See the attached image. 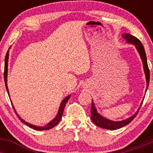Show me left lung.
Listing matches in <instances>:
<instances>
[{"instance_id": "left-lung-1", "label": "left lung", "mask_w": 153, "mask_h": 153, "mask_svg": "<svg viewBox=\"0 0 153 153\" xmlns=\"http://www.w3.org/2000/svg\"><path fill=\"white\" fill-rule=\"evenodd\" d=\"M123 36L124 39L126 40L127 42H129V43H130V44H134V45L136 46L138 52L140 53V56H141V59L142 60H143V67H144V71H145L146 77L147 88H148L149 83L150 74H149V69L148 63H147V58H146V55L145 50H144V47H143L141 41H140L138 38H136V36H132V35L131 34H129V33L123 34ZM140 109H138L137 113H136V114H134L133 116L129 117V118L126 119V120H123V121H120V122H114V121H111V120H107V119L103 118V117H101L100 115L99 114V113H97V109H96L95 106H94V105H93V102H92L91 117H90V118H91L93 123L95 124L96 126H97L103 128V129L115 130V129H120V128H122V127L125 126H126L127 124H129V123L132 122V120H133L136 116H137Z\"/></svg>"}]
</instances>
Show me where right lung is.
<instances>
[{
    "label": "right lung",
    "mask_w": 153,
    "mask_h": 153,
    "mask_svg": "<svg viewBox=\"0 0 153 153\" xmlns=\"http://www.w3.org/2000/svg\"><path fill=\"white\" fill-rule=\"evenodd\" d=\"M8 55H9V53H8V51L6 53V56H5V62H4V83H5V86H6V89H7V93H9V92H8V88H7V62H8ZM70 99V96H68L67 97H66V98L63 100V101H62L61 104H60V108H59V112H58L57 115H56V118H54L53 120L51 121V123H49L47 124L46 126H33L32 125V124H30L28 123L25 122L24 120H22V119L20 117V116H19L18 114L17 113V112L15 111V109L13 108V104H12V106H13V111L15 112L16 115L17 116V117L19 118V120H21V122L23 123L26 124L27 126H28L30 127V128H32V129H35V130H48V129H52V128H53V127L57 125L59 123H60V120H61L62 118V116H63V109H64V107H65V105H66V103L67 102V101H68V100Z\"/></svg>",
    "instance_id": "obj_1"
}]
</instances>
